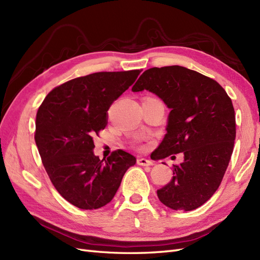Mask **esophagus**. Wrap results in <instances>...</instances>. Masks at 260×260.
I'll return each mask as SVG.
<instances>
[{
	"mask_svg": "<svg viewBox=\"0 0 260 260\" xmlns=\"http://www.w3.org/2000/svg\"><path fill=\"white\" fill-rule=\"evenodd\" d=\"M138 165H140V166H153V161H151L149 159H145V158H138L137 160Z\"/></svg>",
	"mask_w": 260,
	"mask_h": 260,
	"instance_id": "obj_1",
	"label": "esophagus"
}]
</instances>
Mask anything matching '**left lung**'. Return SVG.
I'll list each match as a JSON object with an SVG mask.
<instances>
[{
    "mask_svg": "<svg viewBox=\"0 0 260 260\" xmlns=\"http://www.w3.org/2000/svg\"><path fill=\"white\" fill-rule=\"evenodd\" d=\"M143 90L155 93L171 109L154 158L184 155L157 195L171 209L193 210L218 190L229 165L237 135L232 101L216 80L177 65L145 70L132 86L133 92Z\"/></svg>",
    "mask_w": 260,
    "mask_h": 260,
    "instance_id": "obj_1",
    "label": "left lung"
}]
</instances>
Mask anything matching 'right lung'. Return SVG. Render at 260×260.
<instances>
[{
	"instance_id": "add662e5",
	"label": "right lung",
	"mask_w": 260,
	"mask_h": 260,
	"mask_svg": "<svg viewBox=\"0 0 260 260\" xmlns=\"http://www.w3.org/2000/svg\"><path fill=\"white\" fill-rule=\"evenodd\" d=\"M141 70L101 72L54 88L39 107L35 140L57 192L80 209L113 200L135 156L117 149L107 159L94 156V136L107 124V111L136 81Z\"/></svg>"
}]
</instances>
